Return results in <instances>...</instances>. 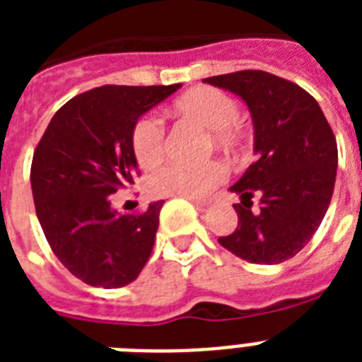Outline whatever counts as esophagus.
<instances>
[{"mask_svg":"<svg viewBox=\"0 0 362 362\" xmlns=\"http://www.w3.org/2000/svg\"><path fill=\"white\" fill-rule=\"evenodd\" d=\"M192 203H194V206H196L197 210H199L201 214H204V212H209V209H210V203L209 201H199V199H192Z\"/></svg>","mask_w":362,"mask_h":362,"instance_id":"esophagus-1","label":"esophagus"}]
</instances>
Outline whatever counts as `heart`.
<instances>
[{"label": "heart", "mask_w": 362, "mask_h": 362, "mask_svg": "<svg viewBox=\"0 0 362 362\" xmlns=\"http://www.w3.org/2000/svg\"><path fill=\"white\" fill-rule=\"evenodd\" d=\"M174 108L197 121L210 130V137L221 148H233L241 141V127L235 121L239 107L235 99L214 86H199L187 92L174 103ZM130 145L136 161L143 168H152L163 159L165 153V124L153 114L141 116L134 124L130 134ZM226 168L217 159L185 165L168 163L152 172L146 187L152 196L175 197H204L225 181Z\"/></svg>", "instance_id": "obj_1"}]
</instances>
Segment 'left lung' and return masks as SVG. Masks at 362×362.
Masks as SVG:
<instances>
[{"mask_svg": "<svg viewBox=\"0 0 362 362\" xmlns=\"http://www.w3.org/2000/svg\"><path fill=\"white\" fill-rule=\"evenodd\" d=\"M204 83L248 105L257 153L230 188L241 197L233 204L238 226L217 241L248 263H283L305 248L332 201L337 174L334 130L305 88L276 74L239 70Z\"/></svg>", "mask_w": 362, "mask_h": 362, "instance_id": "obj_1", "label": "left lung"}]
</instances>
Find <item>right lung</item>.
<instances>
[{"label": "right lung", "mask_w": 362, "mask_h": 362, "mask_svg": "<svg viewBox=\"0 0 362 362\" xmlns=\"http://www.w3.org/2000/svg\"><path fill=\"white\" fill-rule=\"evenodd\" d=\"M175 85H105L66 101L34 150L30 185L45 238L63 267L90 286L132 283L152 254L165 201L117 214L110 196L134 185L130 134Z\"/></svg>", "instance_id": "right-lung-1"}]
</instances>
